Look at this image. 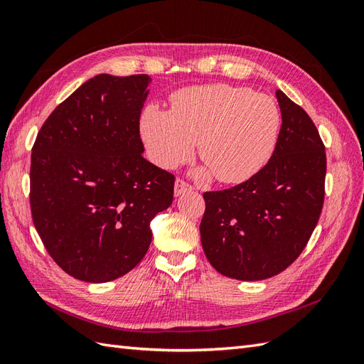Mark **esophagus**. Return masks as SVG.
I'll list each match as a JSON object with an SVG mask.
<instances>
[{"label": "esophagus", "mask_w": 364, "mask_h": 364, "mask_svg": "<svg viewBox=\"0 0 364 364\" xmlns=\"http://www.w3.org/2000/svg\"><path fill=\"white\" fill-rule=\"evenodd\" d=\"M194 188L193 185H190L188 182H185L182 179H178L174 183V196H182L185 193H191Z\"/></svg>", "instance_id": "obj_1"}]
</instances>
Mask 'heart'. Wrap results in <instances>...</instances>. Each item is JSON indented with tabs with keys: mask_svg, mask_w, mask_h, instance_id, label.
I'll return each mask as SVG.
<instances>
[{
	"mask_svg": "<svg viewBox=\"0 0 364 364\" xmlns=\"http://www.w3.org/2000/svg\"><path fill=\"white\" fill-rule=\"evenodd\" d=\"M281 129L278 105L266 94L230 85L183 87L171 95V111L150 105L141 136L151 161L171 170L193 158L196 141L206 164L202 176L241 183L272 158Z\"/></svg>",
	"mask_w": 364,
	"mask_h": 364,
	"instance_id": "1",
	"label": "heart"
}]
</instances>
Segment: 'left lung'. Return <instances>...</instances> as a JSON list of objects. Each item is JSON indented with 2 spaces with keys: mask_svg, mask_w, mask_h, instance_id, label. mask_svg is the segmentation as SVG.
<instances>
[{
  "mask_svg": "<svg viewBox=\"0 0 364 364\" xmlns=\"http://www.w3.org/2000/svg\"><path fill=\"white\" fill-rule=\"evenodd\" d=\"M282 124L270 161L246 182L203 194V252L228 278L261 281L301 255L322 213L326 155L301 106L277 91Z\"/></svg>",
  "mask_w": 364,
  "mask_h": 364,
  "instance_id": "1",
  "label": "left lung"
}]
</instances>
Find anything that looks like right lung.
I'll return each mask as SVG.
<instances>
[{"label":"right lung","mask_w":364,"mask_h":364,"mask_svg":"<svg viewBox=\"0 0 364 364\" xmlns=\"http://www.w3.org/2000/svg\"><path fill=\"white\" fill-rule=\"evenodd\" d=\"M147 74H98L62 102L31 149L33 223L73 278L129 273L151 243L150 222L173 202L174 176L142 158Z\"/></svg>","instance_id":"right-lung-1"}]
</instances>
